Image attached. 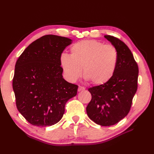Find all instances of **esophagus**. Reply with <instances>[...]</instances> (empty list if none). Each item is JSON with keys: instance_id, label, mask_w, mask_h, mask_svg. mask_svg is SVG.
Listing matches in <instances>:
<instances>
[{"instance_id": "esophagus-1", "label": "esophagus", "mask_w": 154, "mask_h": 154, "mask_svg": "<svg viewBox=\"0 0 154 154\" xmlns=\"http://www.w3.org/2000/svg\"><path fill=\"white\" fill-rule=\"evenodd\" d=\"M85 88H84L83 87L79 86V87H78V92H80V91H83V90H85Z\"/></svg>"}]
</instances>
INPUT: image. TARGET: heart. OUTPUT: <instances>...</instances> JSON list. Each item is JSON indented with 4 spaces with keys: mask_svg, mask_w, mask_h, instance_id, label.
<instances>
[{
    "mask_svg": "<svg viewBox=\"0 0 154 154\" xmlns=\"http://www.w3.org/2000/svg\"><path fill=\"white\" fill-rule=\"evenodd\" d=\"M117 49L111 45L93 40L74 44L71 55L62 54L60 61L67 80L75 82L82 75L92 84L103 85L112 78L118 64Z\"/></svg>",
    "mask_w": 154,
    "mask_h": 154,
    "instance_id": "obj_1",
    "label": "heart"
}]
</instances>
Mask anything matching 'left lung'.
I'll list each match as a JSON object with an SVG mask.
<instances>
[{
    "mask_svg": "<svg viewBox=\"0 0 154 154\" xmlns=\"http://www.w3.org/2000/svg\"><path fill=\"white\" fill-rule=\"evenodd\" d=\"M118 54V64L112 78L105 84L88 88L92 99L87 114L101 126L118 123L129 112L137 88L138 66L128 46L119 39L105 35Z\"/></svg>",
    "mask_w": 154,
    "mask_h": 154,
    "instance_id": "8db88e82",
    "label": "left lung"
}]
</instances>
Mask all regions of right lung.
<instances>
[{
	"label": "right lung",
	"instance_id": "obj_1",
	"mask_svg": "<svg viewBox=\"0 0 154 154\" xmlns=\"http://www.w3.org/2000/svg\"><path fill=\"white\" fill-rule=\"evenodd\" d=\"M72 43L66 37L48 35L27 47L15 64L13 79L18 110L32 125L48 127L63 117L66 102L78 86L65 80L60 58Z\"/></svg>",
	"mask_w": 154,
	"mask_h": 154
}]
</instances>
